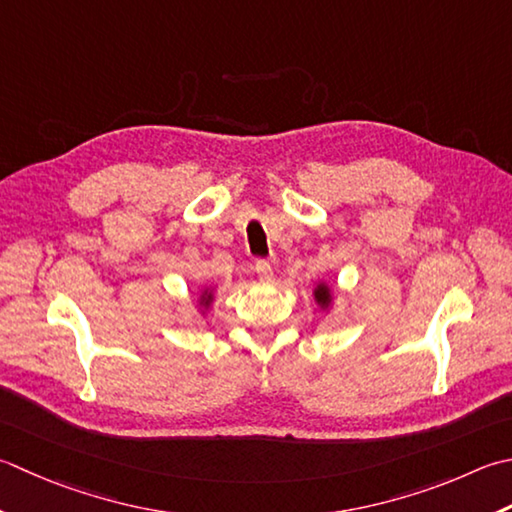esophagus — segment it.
Here are the masks:
<instances>
[{"label": "esophagus", "mask_w": 512, "mask_h": 512, "mask_svg": "<svg viewBox=\"0 0 512 512\" xmlns=\"http://www.w3.org/2000/svg\"><path fill=\"white\" fill-rule=\"evenodd\" d=\"M255 273L259 279H262V282H273V266H270L266 259H257Z\"/></svg>", "instance_id": "34e87169"}]
</instances>
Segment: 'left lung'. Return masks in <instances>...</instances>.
<instances>
[{
	"label": "left lung",
	"mask_w": 512,
	"mask_h": 512,
	"mask_svg": "<svg viewBox=\"0 0 512 512\" xmlns=\"http://www.w3.org/2000/svg\"><path fill=\"white\" fill-rule=\"evenodd\" d=\"M330 299H333V295H330V288L326 284H317V288H315V302L322 306V308H328L330 306Z\"/></svg>",
	"instance_id": "obj_1"
}]
</instances>
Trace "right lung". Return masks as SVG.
I'll return each mask as SVG.
<instances>
[{
    "label": "right lung",
    "instance_id": "obj_1",
    "mask_svg": "<svg viewBox=\"0 0 512 512\" xmlns=\"http://www.w3.org/2000/svg\"><path fill=\"white\" fill-rule=\"evenodd\" d=\"M210 302H213V293H210V290L206 288L204 293H202V297H199V306H204V308H208L210 306Z\"/></svg>",
    "mask_w": 512,
    "mask_h": 512
}]
</instances>
